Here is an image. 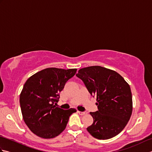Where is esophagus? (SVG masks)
<instances>
[{
  "mask_svg": "<svg viewBox=\"0 0 152 152\" xmlns=\"http://www.w3.org/2000/svg\"><path fill=\"white\" fill-rule=\"evenodd\" d=\"M78 113L81 115H86L87 114V112H80V111H78Z\"/></svg>",
  "mask_w": 152,
  "mask_h": 152,
  "instance_id": "obj_1",
  "label": "esophagus"
}]
</instances>
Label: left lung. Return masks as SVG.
Returning a JSON list of instances; mask_svg holds the SVG:
<instances>
[{"instance_id":"1","label":"left lung","mask_w":152,"mask_h":152,"mask_svg":"<svg viewBox=\"0 0 152 152\" xmlns=\"http://www.w3.org/2000/svg\"><path fill=\"white\" fill-rule=\"evenodd\" d=\"M77 77L95 96L98 111L90 112L93 118L87 130L100 140L114 137L127 125L133 112L130 86L115 71L101 66L80 69Z\"/></svg>"}]
</instances>
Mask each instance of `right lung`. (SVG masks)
I'll return each mask as SVG.
<instances>
[{"label":"right lung","mask_w":152,"mask_h":152,"mask_svg":"<svg viewBox=\"0 0 152 152\" xmlns=\"http://www.w3.org/2000/svg\"><path fill=\"white\" fill-rule=\"evenodd\" d=\"M76 71V69L47 68L33 74L25 82L19 99L23 119L37 136L43 138L57 137L65 129L70 115L76 112L74 108L64 110L55 106L59 93Z\"/></svg>","instance_id":"add662e5"}]
</instances>
